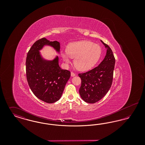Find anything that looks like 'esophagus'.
<instances>
[{
  "instance_id": "34e87169",
  "label": "esophagus",
  "mask_w": 145,
  "mask_h": 145,
  "mask_svg": "<svg viewBox=\"0 0 145 145\" xmlns=\"http://www.w3.org/2000/svg\"><path fill=\"white\" fill-rule=\"evenodd\" d=\"M71 76H76V73H73V72H71Z\"/></svg>"
}]
</instances>
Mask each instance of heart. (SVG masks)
<instances>
[{"label": "heart", "instance_id": "obj_1", "mask_svg": "<svg viewBox=\"0 0 145 145\" xmlns=\"http://www.w3.org/2000/svg\"><path fill=\"white\" fill-rule=\"evenodd\" d=\"M102 53L100 46L89 41L73 42L67 50H62L61 56L66 66L74 59V64L79 71H85L92 69L99 61Z\"/></svg>", "mask_w": 145, "mask_h": 145}]
</instances>
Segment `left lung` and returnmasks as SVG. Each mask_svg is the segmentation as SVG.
I'll list each match as a JSON object with an SVG mask.
<instances>
[{"label":"left lung","mask_w":145,"mask_h":145,"mask_svg":"<svg viewBox=\"0 0 145 145\" xmlns=\"http://www.w3.org/2000/svg\"><path fill=\"white\" fill-rule=\"evenodd\" d=\"M101 41L106 51L103 60L95 69L78 74L82 80L79 94L83 101L88 103L101 100L109 91L112 82L115 59L109 46Z\"/></svg>","instance_id":"obj_1"}]
</instances>
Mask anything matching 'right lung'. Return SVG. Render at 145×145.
Listing matches in <instances>:
<instances>
[{"label": "right lung", "mask_w": 145, "mask_h": 145, "mask_svg": "<svg viewBox=\"0 0 145 145\" xmlns=\"http://www.w3.org/2000/svg\"><path fill=\"white\" fill-rule=\"evenodd\" d=\"M45 46L53 48L60 54L59 42L50 41L45 37L37 40L28 52L26 74L29 87L35 95L44 102L53 103L61 97L71 72L60 67L57 55L52 60L43 56L40 51Z\"/></svg>", "instance_id": "right-lung-1"}]
</instances>
